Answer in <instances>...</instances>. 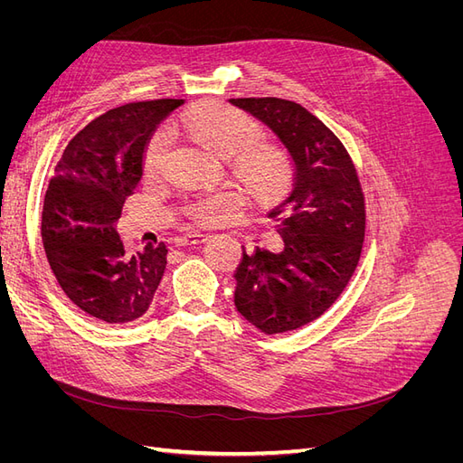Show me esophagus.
<instances>
[{
	"label": "esophagus",
	"instance_id": "1",
	"mask_svg": "<svg viewBox=\"0 0 463 463\" xmlns=\"http://www.w3.org/2000/svg\"><path fill=\"white\" fill-rule=\"evenodd\" d=\"M206 241V235L204 233H187L184 237H177L175 245L177 247H187V245H201Z\"/></svg>",
	"mask_w": 463,
	"mask_h": 463
}]
</instances>
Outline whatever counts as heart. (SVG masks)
<instances>
[{"instance_id": "b5f03b06", "label": "heart", "mask_w": 463, "mask_h": 463, "mask_svg": "<svg viewBox=\"0 0 463 463\" xmlns=\"http://www.w3.org/2000/svg\"><path fill=\"white\" fill-rule=\"evenodd\" d=\"M174 129L191 133L197 141L220 158H233V172L241 179L247 193L255 199H266L278 193L286 184L288 162L284 154L274 146L257 145L260 137L259 125L245 114L222 104H204L181 116L172 123ZM172 143L167 128L150 137L145 148L143 165L148 174L158 172ZM230 193H218L194 206V214L203 220L216 218L235 206Z\"/></svg>"}]
</instances>
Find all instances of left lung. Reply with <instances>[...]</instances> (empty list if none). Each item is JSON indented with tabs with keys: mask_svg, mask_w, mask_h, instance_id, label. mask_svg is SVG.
<instances>
[{
	"mask_svg": "<svg viewBox=\"0 0 463 463\" xmlns=\"http://www.w3.org/2000/svg\"><path fill=\"white\" fill-rule=\"evenodd\" d=\"M230 102L270 129L293 164L288 197L269 213L284 247L243 250L233 303L260 332H289L318 318L352 279L365 240V203L345 148L311 111L282 98Z\"/></svg>",
	"mask_w": 463,
	"mask_h": 463,
	"instance_id": "8db88e82",
	"label": "left lung"
}]
</instances>
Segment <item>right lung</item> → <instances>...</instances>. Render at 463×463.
<instances>
[{
  "label": "right lung",
  "mask_w": 463,
  "mask_h": 463,
  "mask_svg": "<svg viewBox=\"0 0 463 463\" xmlns=\"http://www.w3.org/2000/svg\"><path fill=\"white\" fill-rule=\"evenodd\" d=\"M184 100L125 104L90 121L65 146L42 210V241L58 284L80 311L121 325L143 317L165 270L167 249L125 255L116 232L143 177L152 133Z\"/></svg>",
  "instance_id": "add662e5"
}]
</instances>
